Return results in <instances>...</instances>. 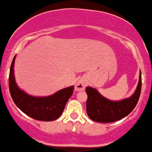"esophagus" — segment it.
Masks as SVG:
<instances>
[{"label": "esophagus", "instance_id": "34e87169", "mask_svg": "<svg viewBox=\"0 0 152 152\" xmlns=\"http://www.w3.org/2000/svg\"><path fill=\"white\" fill-rule=\"evenodd\" d=\"M86 86V82L83 81V80L80 79L76 82V85H75V89L76 91H83L85 88V87Z\"/></svg>", "mask_w": 152, "mask_h": 152}]
</instances>
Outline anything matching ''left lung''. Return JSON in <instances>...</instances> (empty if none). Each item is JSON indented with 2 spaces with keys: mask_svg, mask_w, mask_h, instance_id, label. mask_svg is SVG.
Instances as JSON below:
<instances>
[{
  "mask_svg": "<svg viewBox=\"0 0 152 152\" xmlns=\"http://www.w3.org/2000/svg\"><path fill=\"white\" fill-rule=\"evenodd\" d=\"M142 89V75L134 94L130 98L121 101H111L102 96L96 89L86 87L87 114L95 122H113L125 118L134 110L138 103Z\"/></svg>",
  "mask_w": 152,
  "mask_h": 152,
  "instance_id": "1",
  "label": "left lung"
}]
</instances>
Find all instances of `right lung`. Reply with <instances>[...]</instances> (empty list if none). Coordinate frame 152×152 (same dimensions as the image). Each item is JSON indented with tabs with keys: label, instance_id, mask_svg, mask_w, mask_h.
<instances>
[{
	"label": "right lung",
	"instance_id": "1",
	"mask_svg": "<svg viewBox=\"0 0 152 152\" xmlns=\"http://www.w3.org/2000/svg\"><path fill=\"white\" fill-rule=\"evenodd\" d=\"M15 56L12 61L9 74V90L15 104L22 112L37 120L53 121L59 118L74 93V86L66 88L48 97L36 98L29 96L20 90L15 81Z\"/></svg>",
	"mask_w": 152,
	"mask_h": 152
}]
</instances>
